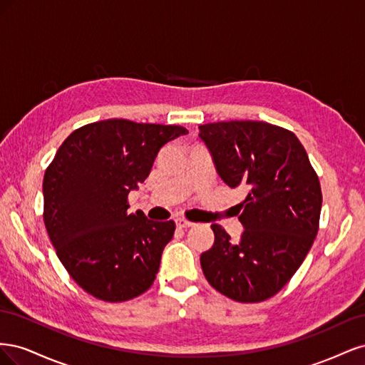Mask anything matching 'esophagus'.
Masks as SVG:
<instances>
[{
  "label": "esophagus",
  "mask_w": 365,
  "mask_h": 365,
  "mask_svg": "<svg viewBox=\"0 0 365 365\" xmlns=\"http://www.w3.org/2000/svg\"><path fill=\"white\" fill-rule=\"evenodd\" d=\"M175 222H176V225H178L180 228H187V227H192L193 225V222H190V220H187L185 217H176Z\"/></svg>",
  "instance_id": "1"
}]
</instances>
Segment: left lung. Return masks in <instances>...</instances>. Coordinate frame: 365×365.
Listing matches in <instances>:
<instances>
[{
    "label": "left lung",
    "instance_id": "8db88e82",
    "mask_svg": "<svg viewBox=\"0 0 365 365\" xmlns=\"http://www.w3.org/2000/svg\"><path fill=\"white\" fill-rule=\"evenodd\" d=\"M230 187L248 190L239 220L240 242L213 224L215 244L201 254L205 279L235 302L268 300L288 283L311 250L319 227L322 185L294 132L256 120L200 126Z\"/></svg>",
    "mask_w": 365,
    "mask_h": 365
}]
</instances>
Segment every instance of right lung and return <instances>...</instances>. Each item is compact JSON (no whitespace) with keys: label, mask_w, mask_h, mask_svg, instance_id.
<instances>
[{"label":"right lung","mask_w":365,"mask_h":365,"mask_svg":"<svg viewBox=\"0 0 365 365\" xmlns=\"http://www.w3.org/2000/svg\"><path fill=\"white\" fill-rule=\"evenodd\" d=\"M176 125L108 118L73 130L43 175V224L71 279L98 300L146 292L175 222L128 213V195L145 181Z\"/></svg>","instance_id":"add662e5"}]
</instances>
